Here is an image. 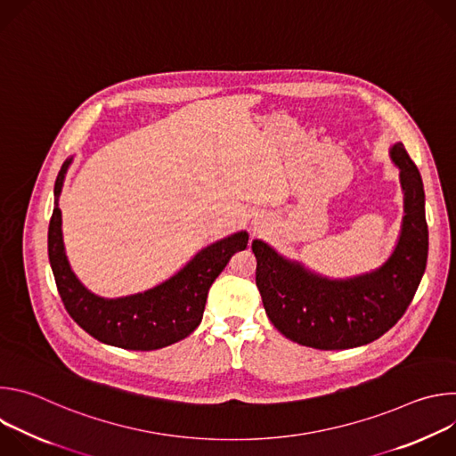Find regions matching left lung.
Listing matches in <instances>:
<instances>
[{
	"label": "left lung",
	"mask_w": 456,
	"mask_h": 456,
	"mask_svg": "<svg viewBox=\"0 0 456 456\" xmlns=\"http://www.w3.org/2000/svg\"><path fill=\"white\" fill-rule=\"evenodd\" d=\"M401 171L404 218L399 241L370 273L332 280L252 241L256 285L274 327L290 341L317 350L368 345L386 334L410 306L428 262V224L420 173L403 142L389 150Z\"/></svg>",
	"instance_id": "obj_1"
}]
</instances>
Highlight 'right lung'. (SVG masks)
<instances>
[{
  "mask_svg": "<svg viewBox=\"0 0 456 456\" xmlns=\"http://www.w3.org/2000/svg\"><path fill=\"white\" fill-rule=\"evenodd\" d=\"M70 164L72 159L55 178L48 225V259L64 308L92 338L124 350L150 352L187 338L202 321L213 281L231 256L247 247L248 234L240 231L208 245L175 276L150 290L113 299L95 296L72 273L62 243L59 197Z\"/></svg>",
  "mask_w": 456,
  "mask_h": 456,
  "instance_id": "right-lung-1",
  "label": "right lung"
}]
</instances>
